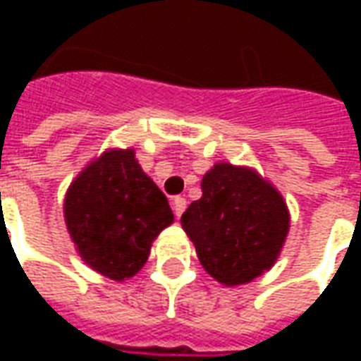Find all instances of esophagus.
<instances>
[{
	"label": "esophagus",
	"instance_id": "1",
	"mask_svg": "<svg viewBox=\"0 0 361 361\" xmlns=\"http://www.w3.org/2000/svg\"><path fill=\"white\" fill-rule=\"evenodd\" d=\"M172 207H173V214L180 219L181 214H183V211H185V207H188V201H185L183 197H173Z\"/></svg>",
	"mask_w": 361,
	"mask_h": 361
}]
</instances>
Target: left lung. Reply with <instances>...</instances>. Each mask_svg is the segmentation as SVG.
I'll return each instance as SVG.
<instances>
[{
    "mask_svg": "<svg viewBox=\"0 0 361 361\" xmlns=\"http://www.w3.org/2000/svg\"><path fill=\"white\" fill-rule=\"evenodd\" d=\"M203 197L181 214V228L212 279L240 286L279 259L290 211L271 181L247 166L219 162L201 180Z\"/></svg>",
    "mask_w": 361,
    "mask_h": 361,
    "instance_id": "left-lung-1",
    "label": "left lung"
}]
</instances>
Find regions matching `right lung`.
<instances>
[{"instance_id": "obj_1", "label": "right lung", "mask_w": 361, "mask_h": 361, "mask_svg": "<svg viewBox=\"0 0 361 361\" xmlns=\"http://www.w3.org/2000/svg\"><path fill=\"white\" fill-rule=\"evenodd\" d=\"M63 216L85 265L118 282L141 271L152 242L173 222L168 199L133 149L92 158L67 189Z\"/></svg>"}]
</instances>
